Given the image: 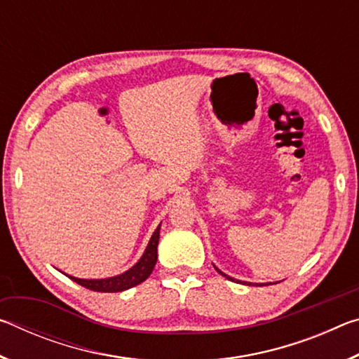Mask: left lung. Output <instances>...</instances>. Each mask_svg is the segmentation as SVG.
<instances>
[{"label": "left lung", "mask_w": 359, "mask_h": 359, "mask_svg": "<svg viewBox=\"0 0 359 359\" xmlns=\"http://www.w3.org/2000/svg\"><path fill=\"white\" fill-rule=\"evenodd\" d=\"M214 267H215V266H214ZM215 269H217V267H215ZM217 272H220V274H222L223 277H226V278H228V280H233V282H239V280H234V278H233V277H229V276H226V274H223V272H222L220 269H217ZM259 285H261V283H259Z\"/></svg>", "instance_id": "obj_1"}]
</instances>
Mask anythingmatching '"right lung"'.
Segmentation results:
<instances>
[{
	"mask_svg": "<svg viewBox=\"0 0 359 359\" xmlns=\"http://www.w3.org/2000/svg\"><path fill=\"white\" fill-rule=\"evenodd\" d=\"M161 226V224H160ZM160 226L155 229V233L151 234L150 242L147 248H145L144 255L137 263L128 269L123 274L115 276V277H109V278H100V280H87V278H77L69 276L71 280H74L76 283L82 285V287L92 290V291H101V293H118V291H125L128 288L136 287V285L142 283L145 278H147L154 267L156 264V258H158V241H160Z\"/></svg>",
	"mask_w": 359,
	"mask_h": 359,
	"instance_id": "1",
	"label": "right lung"
}]
</instances>
